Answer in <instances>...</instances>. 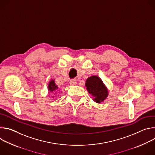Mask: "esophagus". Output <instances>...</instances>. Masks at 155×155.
<instances>
[{"label":"esophagus","mask_w":155,"mask_h":155,"mask_svg":"<svg viewBox=\"0 0 155 155\" xmlns=\"http://www.w3.org/2000/svg\"><path fill=\"white\" fill-rule=\"evenodd\" d=\"M70 84L71 85H76L77 84V81L75 80H71L70 81Z\"/></svg>","instance_id":"34e87169"}]
</instances>
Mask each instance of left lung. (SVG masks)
Segmentation results:
<instances>
[{"mask_svg": "<svg viewBox=\"0 0 155 155\" xmlns=\"http://www.w3.org/2000/svg\"><path fill=\"white\" fill-rule=\"evenodd\" d=\"M85 86L88 93L93 97V100L96 103L100 104L103 102L108 95L107 87L101 78L97 76L93 75L88 77Z\"/></svg>", "mask_w": 155, "mask_h": 155, "instance_id": "1", "label": "left lung"}]
</instances>
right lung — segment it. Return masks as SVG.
Here are the masks:
<instances>
[{
	"mask_svg": "<svg viewBox=\"0 0 155 155\" xmlns=\"http://www.w3.org/2000/svg\"><path fill=\"white\" fill-rule=\"evenodd\" d=\"M58 86L55 83V81L53 79L51 80L48 85V90L49 91V93L55 91L58 89Z\"/></svg>",
	"mask_w": 155,
	"mask_h": 155,
	"instance_id": "obj_1",
	"label": "right lung"
}]
</instances>
